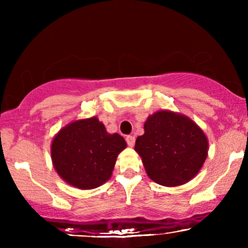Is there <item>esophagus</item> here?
Wrapping results in <instances>:
<instances>
[{"instance_id":"obj_1","label":"esophagus","mask_w":248,"mask_h":248,"mask_svg":"<svg viewBox=\"0 0 248 248\" xmlns=\"http://www.w3.org/2000/svg\"><path fill=\"white\" fill-rule=\"evenodd\" d=\"M126 141H127L128 146L133 147L134 144H135V136H133V135H127V136H126Z\"/></svg>"}]
</instances>
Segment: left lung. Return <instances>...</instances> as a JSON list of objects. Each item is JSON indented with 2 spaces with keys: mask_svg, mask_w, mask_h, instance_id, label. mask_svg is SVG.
I'll return each mask as SVG.
<instances>
[{
  "mask_svg": "<svg viewBox=\"0 0 248 248\" xmlns=\"http://www.w3.org/2000/svg\"><path fill=\"white\" fill-rule=\"evenodd\" d=\"M207 139L186 116L160 110L144 122V134L135 142L147 175L156 183L176 186L199 171L207 156Z\"/></svg>",
  "mask_w": 248,
  "mask_h": 248,
  "instance_id": "1",
  "label": "left lung"
}]
</instances>
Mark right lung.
<instances>
[{"label":"right lung","mask_w":248,"mask_h":248,"mask_svg":"<svg viewBox=\"0 0 248 248\" xmlns=\"http://www.w3.org/2000/svg\"><path fill=\"white\" fill-rule=\"evenodd\" d=\"M127 146L119 134H108L96 118L67 124L51 146L53 167L65 182L79 189L100 186L112 176L116 157Z\"/></svg>","instance_id":"1"}]
</instances>
